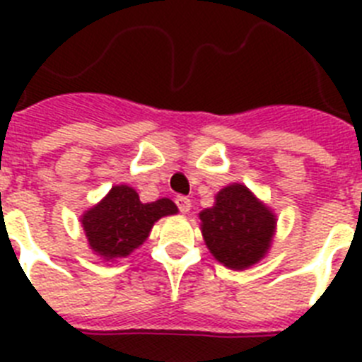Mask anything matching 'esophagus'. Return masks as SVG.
<instances>
[{"mask_svg":"<svg viewBox=\"0 0 362 362\" xmlns=\"http://www.w3.org/2000/svg\"><path fill=\"white\" fill-rule=\"evenodd\" d=\"M175 204H177V209L181 210L183 214H188L192 209V201L188 199V197H183V196L175 197Z\"/></svg>","mask_w":362,"mask_h":362,"instance_id":"obj_1","label":"esophagus"}]
</instances>
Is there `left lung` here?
<instances>
[{
	"mask_svg": "<svg viewBox=\"0 0 362 362\" xmlns=\"http://www.w3.org/2000/svg\"><path fill=\"white\" fill-rule=\"evenodd\" d=\"M199 214L204 245L223 267L246 270L270 252L277 216L243 183L221 188Z\"/></svg>",
	"mask_w": 362,
	"mask_h": 362,
	"instance_id": "obj_1",
	"label": "left lung"
}]
</instances>
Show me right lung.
Here are the masks:
<instances>
[{
	"label": "right lung",
	"mask_w": 362,
	"mask_h": 362,
	"mask_svg": "<svg viewBox=\"0 0 362 362\" xmlns=\"http://www.w3.org/2000/svg\"><path fill=\"white\" fill-rule=\"evenodd\" d=\"M179 210L168 197L141 203L139 194L129 185H116L98 204L79 217L90 250L103 261L129 257L148 239L153 223Z\"/></svg>",
	"instance_id": "right-lung-1"
}]
</instances>
